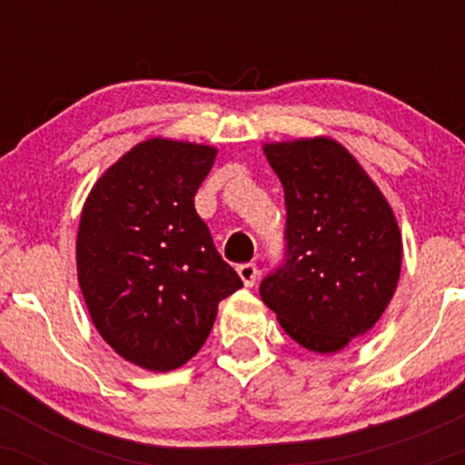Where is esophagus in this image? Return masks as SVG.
Returning a JSON list of instances; mask_svg holds the SVG:
<instances>
[{"instance_id":"obj_1","label":"esophagus","mask_w":465,"mask_h":465,"mask_svg":"<svg viewBox=\"0 0 465 465\" xmlns=\"http://www.w3.org/2000/svg\"><path fill=\"white\" fill-rule=\"evenodd\" d=\"M238 275L242 280L244 286H253L258 282V266L255 264H240L238 266Z\"/></svg>"}]
</instances>
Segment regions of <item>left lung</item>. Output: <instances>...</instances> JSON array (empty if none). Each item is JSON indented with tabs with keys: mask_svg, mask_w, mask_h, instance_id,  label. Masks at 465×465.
<instances>
[{
	"mask_svg": "<svg viewBox=\"0 0 465 465\" xmlns=\"http://www.w3.org/2000/svg\"><path fill=\"white\" fill-rule=\"evenodd\" d=\"M286 201V264L260 286L302 348L336 354L387 311L402 269L396 214L367 170L328 135L266 142Z\"/></svg>",
	"mask_w": 465,
	"mask_h": 465,
	"instance_id": "obj_1",
	"label": "left lung"
}]
</instances>
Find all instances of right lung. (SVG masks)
I'll return each instance as SVG.
<instances>
[{
	"mask_svg": "<svg viewBox=\"0 0 465 465\" xmlns=\"http://www.w3.org/2000/svg\"><path fill=\"white\" fill-rule=\"evenodd\" d=\"M214 159L210 143L148 137L83 203L80 292L98 334L142 370L185 365L210 336L218 303L242 286L194 210Z\"/></svg>",
	"mask_w": 465,
	"mask_h": 465,
	"instance_id": "right-lung-1",
	"label": "right lung"
}]
</instances>
